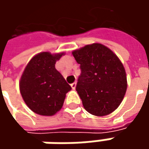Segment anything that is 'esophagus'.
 Here are the masks:
<instances>
[{"instance_id":"34e87169","label":"esophagus","mask_w":149,"mask_h":149,"mask_svg":"<svg viewBox=\"0 0 149 149\" xmlns=\"http://www.w3.org/2000/svg\"><path fill=\"white\" fill-rule=\"evenodd\" d=\"M70 85H71L72 89H75V87H76V82H74V83H72Z\"/></svg>"}]
</instances>
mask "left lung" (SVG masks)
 Wrapping results in <instances>:
<instances>
[{
    "label": "left lung",
    "instance_id": "1",
    "mask_svg": "<svg viewBox=\"0 0 149 149\" xmlns=\"http://www.w3.org/2000/svg\"><path fill=\"white\" fill-rule=\"evenodd\" d=\"M80 65L76 91L89 113L104 116L114 111L127 89L123 64L113 52L101 44L88 45L72 52Z\"/></svg>",
    "mask_w": 149,
    "mask_h": 149
}]
</instances>
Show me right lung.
Listing matches in <instances>:
<instances>
[{"label": "right lung", "mask_w": 149, "mask_h": 149, "mask_svg": "<svg viewBox=\"0 0 149 149\" xmlns=\"http://www.w3.org/2000/svg\"><path fill=\"white\" fill-rule=\"evenodd\" d=\"M64 54L42 52L26 65L20 81L21 96L36 113L54 115L62 108L65 95L71 87L55 69L56 60Z\"/></svg>", "instance_id": "add662e5"}]
</instances>
